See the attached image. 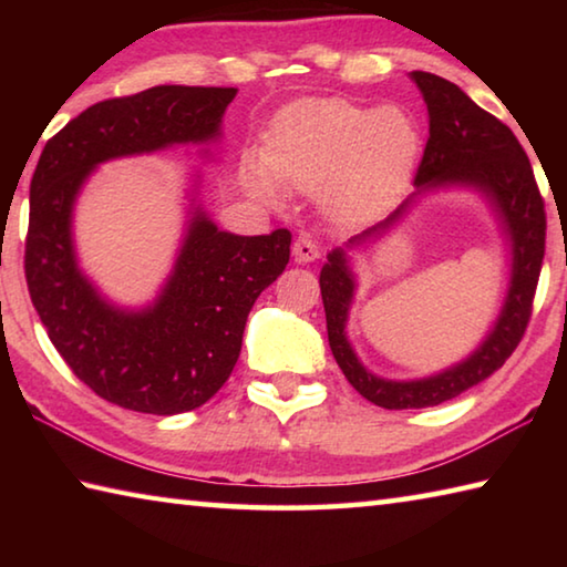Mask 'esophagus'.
Returning a JSON list of instances; mask_svg holds the SVG:
<instances>
[{
  "label": "esophagus",
  "mask_w": 567,
  "mask_h": 567,
  "mask_svg": "<svg viewBox=\"0 0 567 567\" xmlns=\"http://www.w3.org/2000/svg\"><path fill=\"white\" fill-rule=\"evenodd\" d=\"M292 255H295L297 262H312V260H318V257H320V247L312 243V237L300 235L292 243Z\"/></svg>",
  "instance_id": "1"
}]
</instances>
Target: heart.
I'll use <instances>...</instances> for the list:
<instances>
[{
    "mask_svg": "<svg viewBox=\"0 0 567 567\" xmlns=\"http://www.w3.org/2000/svg\"><path fill=\"white\" fill-rule=\"evenodd\" d=\"M420 157V132L395 107L318 97L287 107L267 134L265 155L245 157V179L257 195L324 185V199L342 217L380 213L408 185Z\"/></svg>",
    "mask_w": 567,
    "mask_h": 567,
    "instance_id": "obj_1",
    "label": "heart"
}]
</instances>
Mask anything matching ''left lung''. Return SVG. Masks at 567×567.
<instances>
[{
	"instance_id": "left-lung-1",
	"label": "left lung",
	"mask_w": 567,
	"mask_h": 567,
	"mask_svg": "<svg viewBox=\"0 0 567 567\" xmlns=\"http://www.w3.org/2000/svg\"><path fill=\"white\" fill-rule=\"evenodd\" d=\"M427 104L430 137L422 152L415 192L380 225L344 246L363 244L409 212L420 194L440 186H473L492 203L512 239L514 267L504 310L478 350L443 373L420 381H385L363 368L343 334L353 296V276L343 247L332 249L320 272L330 350L350 385L385 410L433 408L491 378L523 340L545 255V203L525 150L513 130L467 97L457 84L430 72H412Z\"/></svg>"
}]
</instances>
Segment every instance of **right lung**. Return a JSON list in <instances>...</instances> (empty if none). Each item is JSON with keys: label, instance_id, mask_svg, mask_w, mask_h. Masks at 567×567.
Returning a JSON list of instances; mask_svg holds the SVG:
<instances>
[{"label": "right lung", "instance_id": "add662e5", "mask_svg": "<svg viewBox=\"0 0 567 567\" xmlns=\"http://www.w3.org/2000/svg\"><path fill=\"white\" fill-rule=\"evenodd\" d=\"M235 94V87L159 84L97 102L56 132L37 162L24 247L32 305L74 375L124 410L177 415L225 385L249 310L290 262L292 235H233L195 207L157 300L122 310L76 265V195L107 159L217 140Z\"/></svg>", "mask_w": 567, "mask_h": 567}]
</instances>
